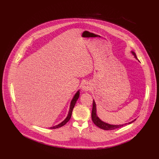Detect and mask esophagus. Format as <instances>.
Wrapping results in <instances>:
<instances>
[{
  "instance_id": "34e87169",
  "label": "esophagus",
  "mask_w": 159,
  "mask_h": 159,
  "mask_svg": "<svg viewBox=\"0 0 159 159\" xmlns=\"http://www.w3.org/2000/svg\"><path fill=\"white\" fill-rule=\"evenodd\" d=\"M91 89H92V86H91V85L88 82H85L82 86V89L83 91H84V92H86V91H88Z\"/></svg>"
}]
</instances>
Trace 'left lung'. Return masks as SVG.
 I'll use <instances>...</instances> for the list:
<instances>
[{"label": "left lung", "instance_id": "left-lung-1", "mask_svg": "<svg viewBox=\"0 0 159 159\" xmlns=\"http://www.w3.org/2000/svg\"><path fill=\"white\" fill-rule=\"evenodd\" d=\"M131 52L132 55L134 56V57L136 58V59L139 62L135 53L133 51H131ZM91 119H92L93 123L96 125L97 126H98V128H101L102 129H104V130H112V129H115L120 128L121 127L126 126V125L130 124L132 122L136 120V119H135L128 123H125V124H111L107 123V122L102 120L98 117L97 114V105H96L95 101H94V99L93 101V108H92V112H91Z\"/></svg>", "mask_w": 159, "mask_h": 159}]
</instances>
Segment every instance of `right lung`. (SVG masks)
Instances as JSON below:
<instances>
[{
	"mask_svg": "<svg viewBox=\"0 0 159 159\" xmlns=\"http://www.w3.org/2000/svg\"><path fill=\"white\" fill-rule=\"evenodd\" d=\"M79 96H80V89H79V90L77 91L76 93L75 94V95L73 96L72 100L71 101L70 105L69 111H68V115H67V116L66 117V119H65L62 122H61L60 124H58L56 125V126H54L49 128V129H56V128H61V127L63 126L64 125H65L67 122H68L70 120V119H71V115H72V111H73V107H74L75 104H76V102L77 101L78 98H79Z\"/></svg>",
	"mask_w": 159,
	"mask_h": 159,
	"instance_id": "add662e5",
	"label": "right lung"
}]
</instances>
